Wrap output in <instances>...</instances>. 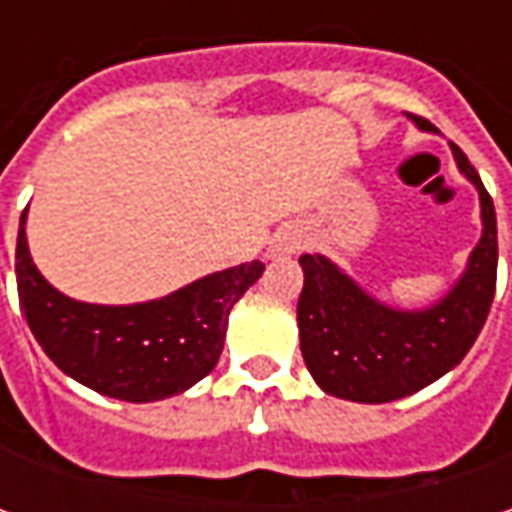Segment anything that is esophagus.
<instances>
[{"label": "esophagus", "instance_id": "esophagus-1", "mask_svg": "<svg viewBox=\"0 0 512 512\" xmlns=\"http://www.w3.org/2000/svg\"><path fill=\"white\" fill-rule=\"evenodd\" d=\"M305 247V233L299 227H285L276 233L273 245H270V256H293Z\"/></svg>", "mask_w": 512, "mask_h": 512}]
</instances>
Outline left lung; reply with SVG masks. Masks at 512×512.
Here are the masks:
<instances>
[{
  "instance_id": "left-lung-1",
  "label": "left lung",
  "mask_w": 512,
  "mask_h": 512,
  "mask_svg": "<svg viewBox=\"0 0 512 512\" xmlns=\"http://www.w3.org/2000/svg\"><path fill=\"white\" fill-rule=\"evenodd\" d=\"M422 130H433L416 119ZM456 168L479 190L482 239L464 273L439 302L402 310L373 299L322 253H305L299 296V342L316 384L347 402L384 404L422 390L450 373L482 333L496 293L499 239L496 207L462 148L450 142Z\"/></svg>"
}]
</instances>
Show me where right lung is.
Segmentation results:
<instances>
[{"label":"right lung","mask_w":512,"mask_h":512,"mask_svg":"<svg viewBox=\"0 0 512 512\" xmlns=\"http://www.w3.org/2000/svg\"><path fill=\"white\" fill-rule=\"evenodd\" d=\"M25 216L16 239V287L30 333L70 379L122 402H159L205 379L225 347L227 316L259 276L245 262L139 305H90L59 293L33 265Z\"/></svg>","instance_id":"right-lung-1"}]
</instances>
